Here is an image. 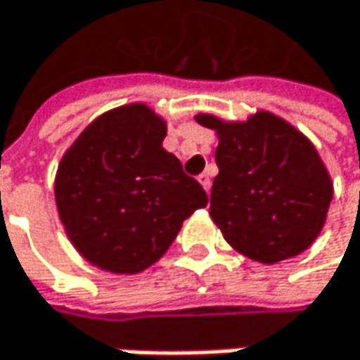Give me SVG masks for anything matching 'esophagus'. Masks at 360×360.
<instances>
[{"label": "esophagus", "instance_id": "1", "mask_svg": "<svg viewBox=\"0 0 360 360\" xmlns=\"http://www.w3.org/2000/svg\"><path fill=\"white\" fill-rule=\"evenodd\" d=\"M198 181L202 183V187H204L206 191H210V187H212V179H210V175H208V173H202V175L198 177Z\"/></svg>", "mask_w": 360, "mask_h": 360}]
</instances>
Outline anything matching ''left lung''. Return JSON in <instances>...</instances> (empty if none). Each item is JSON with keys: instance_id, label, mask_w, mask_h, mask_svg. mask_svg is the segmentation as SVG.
I'll list each match as a JSON object with an SVG mask.
<instances>
[{"instance_id": "obj_1", "label": "left lung", "mask_w": 360, "mask_h": 360, "mask_svg": "<svg viewBox=\"0 0 360 360\" xmlns=\"http://www.w3.org/2000/svg\"><path fill=\"white\" fill-rule=\"evenodd\" d=\"M195 121L218 136L210 216L239 253L276 264L303 253L323 229L334 189L309 140L268 111L231 123Z\"/></svg>"}]
</instances>
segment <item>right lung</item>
I'll return each instance as SVG.
<instances>
[{"mask_svg":"<svg viewBox=\"0 0 360 360\" xmlns=\"http://www.w3.org/2000/svg\"><path fill=\"white\" fill-rule=\"evenodd\" d=\"M167 123L134 103L96 117L63 154L57 212L84 259L138 274L165 255L181 224L208 204L204 187L162 148Z\"/></svg>","mask_w":360,"mask_h":360,"instance_id":"right-lung-1","label":"right lung"}]
</instances>
